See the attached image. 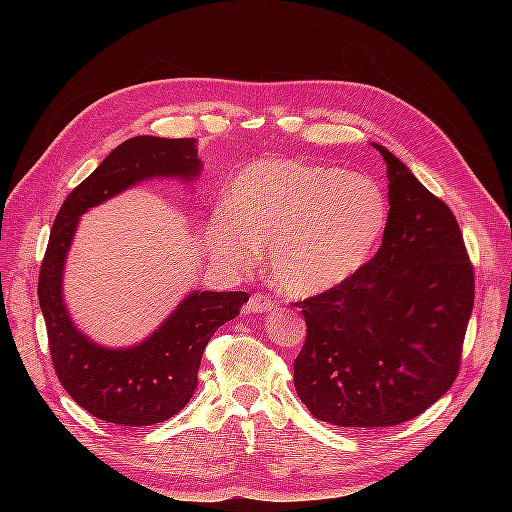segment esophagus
<instances>
[{
	"instance_id": "obj_1",
	"label": "esophagus",
	"mask_w": 512,
	"mask_h": 512,
	"mask_svg": "<svg viewBox=\"0 0 512 512\" xmlns=\"http://www.w3.org/2000/svg\"><path fill=\"white\" fill-rule=\"evenodd\" d=\"M277 307V301H273L267 294H252L250 301L245 305L247 314H265L271 312V309Z\"/></svg>"
}]
</instances>
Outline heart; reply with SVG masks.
I'll use <instances>...</instances> for the list:
<instances>
[{
    "label": "heart",
    "instance_id": "1",
    "mask_svg": "<svg viewBox=\"0 0 512 512\" xmlns=\"http://www.w3.org/2000/svg\"><path fill=\"white\" fill-rule=\"evenodd\" d=\"M389 220L380 185L344 168L258 160L232 179L207 241L228 265L245 267L269 241V267L292 294L327 292L361 271Z\"/></svg>",
    "mask_w": 512,
    "mask_h": 512
}]
</instances>
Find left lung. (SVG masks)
<instances>
[{"instance_id": "left-lung-1", "label": "left lung", "mask_w": 512, "mask_h": 512, "mask_svg": "<svg viewBox=\"0 0 512 512\" xmlns=\"http://www.w3.org/2000/svg\"><path fill=\"white\" fill-rule=\"evenodd\" d=\"M389 220L376 256L301 307L294 389L318 421L391 427L451 389L474 307V269L453 211L389 149Z\"/></svg>"}]
</instances>
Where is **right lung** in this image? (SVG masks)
Instances as JSON below:
<instances>
[{"label": "right lung", "instance_id": "obj_1", "mask_svg": "<svg viewBox=\"0 0 512 512\" xmlns=\"http://www.w3.org/2000/svg\"><path fill=\"white\" fill-rule=\"evenodd\" d=\"M196 138L134 136L113 149L68 194L51 228L40 265L38 301L55 374L68 395L100 421L145 427L175 416L198 384L211 335L239 316L247 292H190L162 327L132 348H104L74 327L61 294L64 262L79 218L104 200L153 177H198Z\"/></svg>", "mask_w": 512, "mask_h": 512}]
</instances>
